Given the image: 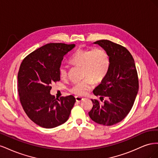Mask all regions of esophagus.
<instances>
[{"label":"esophagus","mask_w":158,"mask_h":158,"mask_svg":"<svg viewBox=\"0 0 158 158\" xmlns=\"http://www.w3.org/2000/svg\"><path fill=\"white\" fill-rule=\"evenodd\" d=\"M76 98V102H80L81 101H82L83 100V98H81V97H78V96H76L75 97Z\"/></svg>","instance_id":"obj_1"}]
</instances>
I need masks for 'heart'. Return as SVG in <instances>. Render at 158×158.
<instances>
[{
	"label": "heart",
	"mask_w": 158,
	"mask_h": 158,
	"mask_svg": "<svg viewBox=\"0 0 158 158\" xmlns=\"http://www.w3.org/2000/svg\"><path fill=\"white\" fill-rule=\"evenodd\" d=\"M70 63L75 66H82L83 76H88L80 82L75 84L70 92L76 95H82L93 86V79L99 82L106 76L109 68V57L103 49H79L71 56ZM61 78L67 77V70L64 66L59 69Z\"/></svg>",
	"instance_id": "b5f03b06"
}]
</instances>
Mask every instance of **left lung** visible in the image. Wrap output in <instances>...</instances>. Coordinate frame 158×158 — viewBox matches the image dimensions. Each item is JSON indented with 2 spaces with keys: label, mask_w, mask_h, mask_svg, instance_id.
<instances>
[{
  "label": "left lung",
  "mask_w": 158,
  "mask_h": 158,
  "mask_svg": "<svg viewBox=\"0 0 158 158\" xmlns=\"http://www.w3.org/2000/svg\"><path fill=\"white\" fill-rule=\"evenodd\" d=\"M94 44L106 51L110 63L106 76L93 91L101 102L91 99L94 105L88 114L99 125L111 126L123 120L131 110L139 86L138 74L133 57L125 47L105 40Z\"/></svg>",
  "instance_id": "1"
}]
</instances>
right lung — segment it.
<instances>
[{
  "mask_svg": "<svg viewBox=\"0 0 158 158\" xmlns=\"http://www.w3.org/2000/svg\"><path fill=\"white\" fill-rule=\"evenodd\" d=\"M74 44H48L28 55L18 74L20 101L25 113L36 125L52 128L69 119L76 99L73 95L55 99L51 84L60 80L59 69L64 56Z\"/></svg>",
  "mask_w": 158,
  "mask_h": 158,
  "instance_id": "1",
  "label": "right lung"
}]
</instances>
